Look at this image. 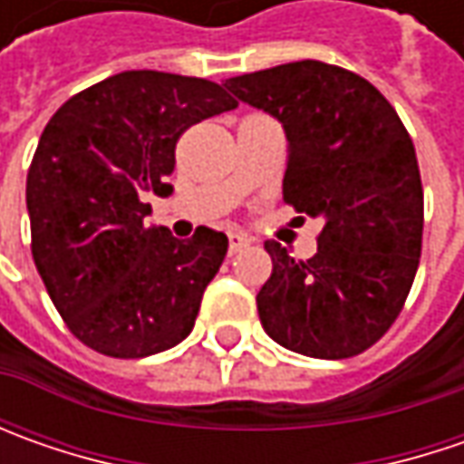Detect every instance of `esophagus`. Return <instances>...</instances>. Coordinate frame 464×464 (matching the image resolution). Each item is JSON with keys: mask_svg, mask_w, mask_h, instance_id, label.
Segmentation results:
<instances>
[{"mask_svg": "<svg viewBox=\"0 0 464 464\" xmlns=\"http://www.w3.org/2000/svg\"><path fill=\"white\" fill-rule=\"evenodd\" d=\"M247 245H250V240L242 232H229V253H240Z\"/></svg>", "mask_w": 464, "mask_h": 464, "instance_id": "esophagus-1", "label": "esophagus"}]
</instances>
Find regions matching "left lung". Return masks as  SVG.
<instances>
[{
  "mask_svg": "<svg viewBox=\"0 0 464 464\" xmlns=\"http://www.w3.org/2000/svg\"><path fill=\"white\" fill-rule=\"evenodd\" d=\"M224 87L284 123V201L325 222L310 260L266 242L263 330L312 359L364 353L398 320L419 271L423 186L411 134L374 84L333 63H281Z\"/></svg>",
  "mask_w": 464,
  "mask_h": 464,
  "instance_id": "1",
  "label": "left lung"
}]
</instances>
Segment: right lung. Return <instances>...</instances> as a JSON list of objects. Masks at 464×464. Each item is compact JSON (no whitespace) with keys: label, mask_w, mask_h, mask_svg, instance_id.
<instances>
[{"label":"right lung","mask_w":464,"mask_h":464,"mask_svg":"<svg viewBox=\"0 0 464 464\" xmlns=\"http://www.w3.org/2000/svg\"><path fill=\"white\" fill-rule=\"evenodd\" d=\"M237 108L217 82L121 72L51 116L27 169L30 253L74 338L102 356L178 346L227 256V235L175 240L144 204L168 196L175 144L193 123Z\"/></svg>","instance_id":"right-lung-1"}]
</instances>
